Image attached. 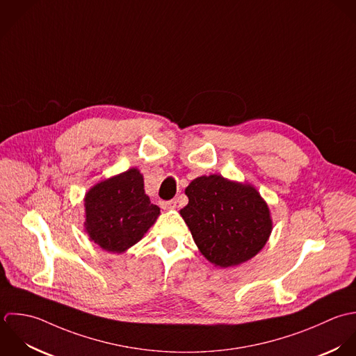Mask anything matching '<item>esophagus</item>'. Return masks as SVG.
Returning <instances> with one entry per match:
<instances>
[{
    "label": "esophagus",
    "instance_id": "obj_1",
    "mask_svg": "<svg viewBox=\"0 0 356 356\" xmlns=\"http://www.w3.org/2000/svg\"><path fill=\"white\" fill-rule=\"evenodd\" d=\"M161 207H163L164 210H174V209H177V200L163 202V203H161Z\"/></svg>",
    "mask_w": 356,
    "mask_h": 356
}]
</instances>
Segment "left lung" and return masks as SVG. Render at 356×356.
Masks as SVG:
<instances>
[{"label": "left lung", "instance_id": "8db88e82", "mask_svg": "<svg viewBox=\"0 0 356 356\" xmlns=\"http://www.w3.org/2000/svg\"><path fill=\"white\" fill-rule=\"evenodd\" d=\"M185 195L189 203L179 214L214 266H237L266 244L273 225L270 211L251 184L203 175L188 185Z\"/></svg>", "mask_w": 356, "mask_h": 356}]
</instances>
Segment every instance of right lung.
<instances>
[{"instance_id":"right-lung-1","label":"right lung","mask_w":356,"mask_h":356,"mask_svg":"<svg viewBox=\"0 0 356 356\" xmlns=\"http://www.w3.org/2000/svg\"><path fill=\"white\" fill-rule=\"evenodd\" d=\"M84 229L102 250L121 254L136 244L160 216L143 189V175L132 167L95 184L84 196Z\"/></svg>"}]
</instances>
